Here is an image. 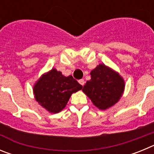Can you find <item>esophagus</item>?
Returning <instances> with one entry per match:
<instances>
[{"label": "esophagus", "instance_id": "34e87169", "mask_svg": "<svg viewBox=\"0 0 154 154\" xmlns=\"http://www.w3.org/2000/svg\"><path fill=\"white\" fill-rule=\"evenodd\" d=\"M79 82L80 85H82V86H83V85H85V81H84V79H80L79 81Z\"/></svg>", "mask_w": 154, "mask_h": 154}]
</instances>
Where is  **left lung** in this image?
<instances>
[{"label": "left lung", "instance_id": "8db88e82", "mask_svg": "<svg viewBox=\"0 0 154 154\" xmlns=\"http://www.w3.org/2000/svg\"><path fill=\"white\" fill-rule=\"evenodd\" d=\"M82 92L99 109L106 110L119 101L125 89V81L116 71L99 64L90 72Z\"/></svg>", "mask_w": 154, "mask_h": 154}]
</instances>
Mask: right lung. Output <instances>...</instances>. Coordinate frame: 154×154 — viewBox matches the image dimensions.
I'll return each mask as SVG.
<instances>
[{
	"mask_svg": "<svg viewBox=\"0 0 154 154\" xmlns=\"http://www.w3.org/2000/svg\"><path fill=\"white\" fill-rule=\"evenodd\" d=\"M82 86L72 75L65 76L52 69L42 75L33 86L35 99L50 113L61 112L67 105L72 94Z\"/></svg>",
	"mask_w": 154,
	"mask_h": 154,
	"instance_id": "right-lung-1",
	"label": "right lung"
}]
</instances>
